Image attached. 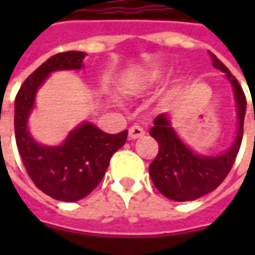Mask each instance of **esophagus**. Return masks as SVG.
<instances>
[{"mask_svg":"<svg viewBox=\"0 0 255 255\" xmlns=\"http://www.w3.org/2000/svg\"><path fill=\"white\" fill-rule=\"evenodd\" d=\"M143 134H144V129H143L142 126H139V125H134L132 126L130 129H129V137L130 139H139V137H142Z\"/></svg>","mask_w":255,"mask_h":255,"instance_id":"esophagus-1","label":"esophagus"}]
</instances>
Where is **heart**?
Segmentation results:
<instances>
[{
	"label": "heart",
	"instance_id": "heart-1",
	"mask_svg": "<svg viewBox=\"0 0 255 255\" xmlns=\"http://www.w3.org/2000/svg\"><path fill=\"white\" fill-rule=\"evenodd\" d=\"M167 76H169V69H166V68H150V69H146V71L130 78L129 86L132 89H136V91L152 89L159 84H162Z\"/></svg>",
	"mask_w": 255,
	"mask_h": 255
}]
</instances>
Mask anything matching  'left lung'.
<instances>
[{
  "label": "left lung",
  "mask_w": 255,
  "mask_h": 255,
  "mask_svg": "<svg viewBox=\"0 0 255 255\" xmlns=\"http://www.w3.org/2000/svg\"><path fill=\"white\" fill-rule=\"evenodd\" d=\"M213 66L229 79L237 108V133L227 150L217 156L193 152L179 137L167 113L159 115L150 129V136L159 143V153L149 166V174L156 189L174 201H191L216 190L231 170L243 140V126L247 101L239 81L214 54Z\"/></svg>",
  "instance_id": "8db88e82"
}]
</instances>
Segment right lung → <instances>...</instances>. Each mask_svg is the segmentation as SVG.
I'll list each match as a JSON object with an SVG mask.
<instances>
[{
	"mask_svg": "<svg viewBox=\"0 0 255 255\" xmlns=\"http://www.w3.org/2000/svg\"><path fill=\"white\" fill-rule=\"evenodd\" d=\"M85 56L79 51L51 56L26 78L15 98V140L28 176L45 194L68 203L86 197L101 183L112 154L128 137V130L109 134L91 122L78 125L56 146L38 143L29 132L28 119L38 89L52 72L82 69Z\"/></svg>",
	"mask_w": 255,
	"mask_h": 255,
	"instance_id": "1",
	"label": "right lung"
}]
</instances>
